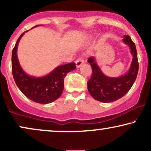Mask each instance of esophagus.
I'll return each mask as SVG.
<instances>
[{
  "label": "esophagus",
  "instance_id": "34e87169",
  "mask_svg": "<svg viewBox=\"0 0 151 151\" xmlns=\"http://www.w3.org/2000/svg\"><path fill=\"white\" fill-rule=\"evenodd\" d=\"M83 62H84V60H83V58H82L81 56H80L77 58V60H76V65H77V68H79V67L83 63Z\"/></svg>",
  "mask_w": 151,
  "mask_h": 151
}]
</instances>
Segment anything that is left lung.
Returning <instances> with one entry per match:
<instances>
[{
	"label": "left lung",
	"instance_id": "left-lung-1",
	"mask_svg": "<svg viewBox=\"0 0 151 151\" xmlns=\"http://www.w3.org/2000/svg\"><path fill=\"white\" fill-rule=\"evenodd\" d=\"M123 40L129 45L133 56L130 68L125 75L117 78L106 77L100 70L94 57L88 59L92 68V75L87 82L88 90L91 96L100 102H111L121 98L128 92L136 80L139 70L136 46L128 35L124 36Z\"/></svg>",
	"mask_w": 151,
	"mask_h": 151
}]
</instances>
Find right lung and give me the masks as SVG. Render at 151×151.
Returning <instances> with one entry per match:
<instances>
[{
	"instance_id": "right-lung-1",
	"label": "right lung",
	"mask_w": 151,
	"mask_h": 151,
	"mask_svg": "<svg viewBox=\"0 0 151 151\" xmlns=\"http://www.w3.org/2000/svg\"><path fill=\"white\" fill-rule=\"evenodd\" d=\"M36 26H37L35 27ZM24 33L18 38L12 50L13 77L17 86L26 98L37 103L49 104L61 95L64 88L65 77L68 72L75 69L76 64L70 63L58 66L48 75L42 77H33L26 74L21 68L17 55V46Z\"/></svg>"
}]
</instances>
